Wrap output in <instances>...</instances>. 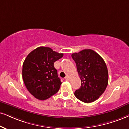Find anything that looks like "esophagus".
Wrapping results in <instances>:
<instances>
[{"label": "esophagus", "instance_id": "34e87169", "mask_svg": "<svg viewBox=\"0 0 129 129\" xmlns=\"http://www.w3.org/2000/svg\"><path fill=\"white\" fill-rule=\"evenodd\" d=\"M69 79V77H68V76H66V77H65V80H66V81H68Z\"/></svg>", "mask_w": 129, "mask_h": 129}]
</instances>
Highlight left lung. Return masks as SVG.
I'll return each instance as SVG.
<instances>
[{
    "mask_svg": "<svg viewBox=\"0 0 129 129\" xmlns=\"http://www.w3.org/2000/svg\"><path fill=\"white\" fill-rule=\"evenodd\" d=\"M81 81V85L74 93L79 100L93 102L106 90L108 82L107 66L103 58L94 51L87 49L72 54Z\"/></svg>",
    "mask_w": 129,
    "mask_h": 129,
    "instance_id": "left-lung-1",
    "label": "left lung"
}]
</instances>
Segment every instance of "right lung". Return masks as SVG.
I'll return each instance as SVG.
<instances>
[{
	"mask_svg": "<svg viewBox=\"0 0 129 129\" xmlns=\"http://www.w3.org/2000/svg\"><path fill=\"white\" fill-rule=\"evenodd\" d=\"M63 54L39 47L28 54L23 65V79L28 91L39 100L47 99L58 91L61 82L54 66Z\"/></svg>",
	"mask_w": 129,
	"mask_h": 129,
	"instance_id": "1",
	"label": "right lung"
}]
</instances>
